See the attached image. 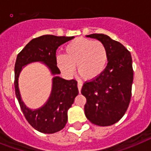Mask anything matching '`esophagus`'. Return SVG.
Listing matches in <instances>:
<instances>
[{"mask_svg":"<svg viewBox=\"0 0 151 151\" xmlns=\"http://www.w3.org/2000/svg\"><path fill=\"white\" fill-rule=\"evenodd\" d=\"M82 86H83V84H82V83H81V82H78V83H77V87H78V90H79V93H81V88H82Z\"/></svg>","mask_w":151,"mask_h":151,"instance_id":"obj_1","label":"esophagus"}]
</instances>
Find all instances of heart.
Returning <instances> with one entry per match:
<instances>
[{"mask_svg":"<svg viewBox=\"0 0 151 151\" xmlns=\"http://www.w3.org/2000/svg\"><path fill=\"white\" fill-rule=\"evenodd\" d=\"M109 59L107 48L100 41L78 38L68 43L65 55L56 57L58 68L66 76H71L75 70L86 81L96 79L106 67Z\"/></svg>","mask_w":151,"mask_h":151,"instance_id":"heart-1","label":"heart"}]
</instances>
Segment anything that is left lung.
<instances>
[{"label": "left lung", "instance_id": "1", "mask_svg": "<svg viewBox=\"0 0 151 151\" xmlns=\"http://www.w3.org/2000/svg\"><path fill=\"white\" fill-rule=\"evenodd\" d=\"M86 37L102 42L109 59L102 74L82 87L81 93L86 99L84 113L93 124L109 126L123 117L130 103L134 77L132 55L123 45L106 35L91 34Z\"/></svg>", "mask_w": 151, "mask_h": 151}]
</instances>
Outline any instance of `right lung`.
Listing matches in <instances>:
<instances>
[{
  "instance_id": "1",
  "label": "right lung",
  "mask_w": 151,
  "mask_h": 151,
  "mask_svg": "<svg viewBox=\"0 0 151 151\" xmlns=\"http://www.w3.org/2000/svg\"><path fill=\"white\" fill-rule=\"evenodd\" d=\"M74 36H56L45 35L32 39L18 54L14 71L15 93L25 118L31 126L39 132L53 134L65 128L68 122V110L74 103L78 94L77 82L75 80L63 79L55 76L52 79L51 95L46 103L38 109L32 110L27 107L21 99L18 87V77L23 67L29 63L40 61L46 65L52 74L61 73L56 62L58 48L74 39Z\"/></svg>"
}]
</instances>
